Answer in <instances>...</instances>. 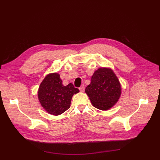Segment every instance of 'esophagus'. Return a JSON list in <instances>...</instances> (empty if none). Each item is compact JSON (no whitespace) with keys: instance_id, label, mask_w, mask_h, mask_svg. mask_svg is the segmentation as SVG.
I'll list each match as a JSON object with an SVG mask.
<instances>
[{"instance_id":"34e87169","label":"esophagus","mask_w":160,"mask_h":160,"mask_svg":"<svg viewBox=\"0 0 160 160\" xmlns=\"http://www.w3.org/2000/svg\"><path fill=\"white\" fill-rule=\"evenodd\" d=\"M79 90H80L81 92H84V91H85V85H82L79 88Z\"/></svg>"}]
</instances>
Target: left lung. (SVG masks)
Returning <instances> with one entry per match:
<instances>
[{
	"label": "left lung",
	"instance_id": "8db88e82",
	"mask_svg": "<svg viewBox=\"0 0 160 160\" xmlns=\"http://www.w3.org/2000/svg\"><path fill=\"white\" fill-rule=\"evenodd\" d=\"M85 92L95 108L107 111L117 103L122 94V85L113 71L100 67L91 77Z\"/></svg>",
	"mask_w": 160,
	"mask_h": 160
}]
</instances>
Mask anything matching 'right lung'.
Returning <instances> with one entry per match:
<instances>
[{"mask_svg": "<svg viewBox=\"0 0 160 160\" xmlns=\"http://www.w3.org/2000/svg\"><path fill=\"white\" fill-rule=\"evenodd\" d=\"M79 90L72 83L65 86L57 72L48 74L42 80L38 89V99L41 105L47 113L59 115L71 106L74 94Z\"/></svg>", "mask_w": 160, "mask_h": 160, "instance_id": "1", "label": "right lung"}]
</instances>
